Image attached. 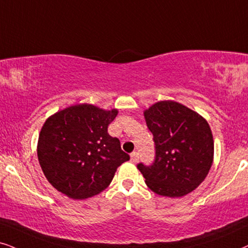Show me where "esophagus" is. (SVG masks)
<instances>
[{"mask_svg": "<svg viewBox=\"0 0 248 248\" xmlns=\"http://www.w3.org/2000/svg\"><path fill=\"white\" fill-rule=\"evenodd\" d=\"M130 157H131V162L134 163V164L138 163V160H139V154H138L137 152L132 153Z\"/></svg>", "mask_w": 248, "mask_h": 248, "instance_id": "1", "label": "esophagus"}]
</instances>
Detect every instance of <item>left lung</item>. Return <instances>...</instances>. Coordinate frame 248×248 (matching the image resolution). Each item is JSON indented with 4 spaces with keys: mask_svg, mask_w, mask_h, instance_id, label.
<instances>
[{
    "mask_svg": "<svg viewBox=\"0 0 248 248\" xmlns=\"http://www.w3.org/2000/svg\"><path fill=\"white\" fill-rule=\"evenodd\" d=\"M154 136L153 165L138 164L150 190L164 197H182L195 190L210 172L214 140L207 121L176 101H158L143 111Z\"/></svg>",
    "mask_w": 248,
    "mask_h": 248,
    "instance_id": "1",
    "label": "left lung"
}]
</instances>
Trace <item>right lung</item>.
Masks as SVG:
<instances>
[{"label":"right lung","instance_id":"obj_1","mask_svg":"<svg viewBox=\"0 0 248 248\" xmlns=\"http://www.w3.org/2000/svg\"><path fill=\"white\" fill-rule=\"evenodd\" d=\"M117 109L105 110L79 104L67 107L46 121L37 142V157L44 175L58 191L73 199H86L110 185L117 167L130 159L108 125Z\"/></svg>","mask_w":248,"mask_h":248}]
</instances>
